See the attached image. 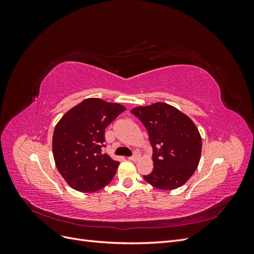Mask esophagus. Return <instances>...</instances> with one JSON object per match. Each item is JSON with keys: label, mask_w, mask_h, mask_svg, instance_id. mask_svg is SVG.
<instances>
[{"label": "esophagus", "mask_w": 254, "mask_h": 254, "mask_svg": "<svg viewBox=\"0 0 254 254\" xmlns=\"http://www.w3.org/2000/svg\"><path fill=\"white\" fill-rule=\"evenodd\" d=\"M139 158H140V153L139 152H135L133 156L129 157L128 160H130V161H136V160H139Z\"/></svg>", "instance_id": "obj_1"}]
</instances>
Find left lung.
I'll return each instance as SVG.
<instances>
[{
    "label": "left lung",
    "mask_w": 254,
    "mask_h": 254,
    "mask_svg": "<svg viewBox=\"0 0 254 254\" xmlns=\"http://www.w3.org/2000/svg\"><path fill=\"white\" fill-rule=\"evenodd\" d=\"M131 113L147 130L152 147L153 170L143 176L159 190L183 186L199 164L201 136L188 115L165 103L136 107Z\"/></svg>",
    "instance_id": "1"
}]
</instances>
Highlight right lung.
Returning a JSON list of instances; mask_svg holds the SVG:
<instances>
[{
	"mask_svg": "<svg viewBox=\"0 0 254 254\" xmlns=\"http://www.w3.org/2000/svg\"><path fill=\"white\" fill-rule=\"evenodd\" d=\"M126 108L99 98H87L68 110L53 134L58 172L72 189L92 193L113 179L120 162L102 152L105 129Z\"/></svg>",
	"mask_w": 254,
	"mask_h": 254,
	"instance_id": "obj_1",
	"label": "right lung"
}]
</instances>
